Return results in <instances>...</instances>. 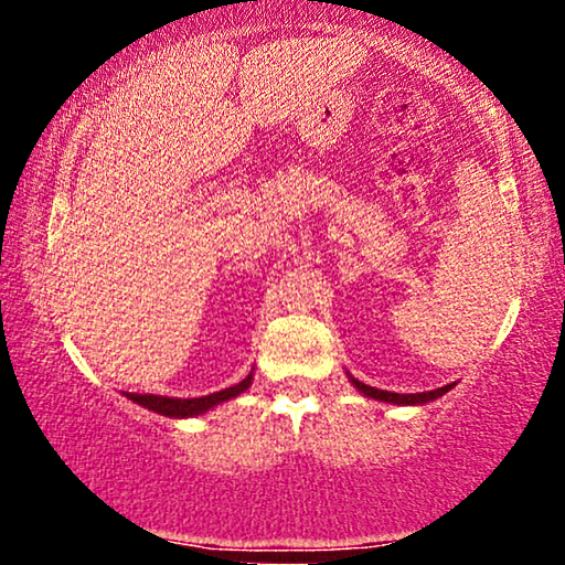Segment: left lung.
Masks as SVG:
<instances>
[{
  "mask_svg": "<svg viewBox=\"0 0 565 565\" xmlns=\"http://www.w3.org/2000/svg\"><path fill=\"white\" fill-rule=\"evenodd\" d=\"M349 379L363 396H371V398H376V402H388V404H427V402H434V398L445 396L449 388L455 386V384H447L441 388H434V392H422V394H394V392H381V388L366 386L363 381H355L353 376H349Z\"/></svg>",
  "mask_w": 565,
  "mask_h": 565,
  "instance_id": "obj_1",
  "label": "left lung"
}]
</instances>
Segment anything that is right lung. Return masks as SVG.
<instances>
[{
    "mask_svg": "<svg viewBox=\"0 0 565 565\" xmlns=\"http://www.w3.org/2000/svg\"><path fill=\"white\" fill-rule=\"evenodd\" d=\"M249 384H253V373H249L247 379H242L239 384L222 388V392L216 394H206L196 398H173V396H153V394H126V396L138 406H143V409H151L163 416H173V419H186V416H199L214 409L216 404H224L230 402V398L239 396L242 392H247Z\"/></svg>",
    "mask_w": 565,
    "mask_h": 565,
    "instance_id": "right-lung-1",
    "label": "right lung"
}]
</instances>
